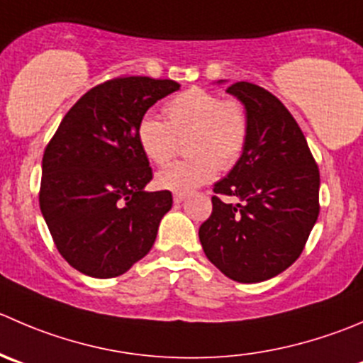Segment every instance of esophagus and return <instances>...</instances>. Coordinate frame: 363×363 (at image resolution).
Listing matches in <instances>:
<instances>
[{
  "instance_id": "esophagus-1",
  "label": "esophagus",
  "mask_w": 363,
  "mask_h": 363,
  "mask_svg": "<svg viewBox=\"0 0 363 363\" xmlns=\"http://www.w3.org/2000/svg\"><path fill=\"white\" fill-rule=\"evenodd\" d=\"M186 199V193H174V202L181 203Z\"/></svg>"
}]
</instances>
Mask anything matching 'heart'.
I'll return each mask as SVG.
<instances>
[{
	"mask_svg": "<svg viewBox=\"0 0 363 363\" xmlns=\"http://www.w3.org/2000/svg\"><path fill=\"white\" fill-rule=\"evenodd\" d=\"M167 122L154 115H143L136 128L142 152L154 164L170 163L186 140L188 160L174 163L157 174L161 189L186 193L213 181L218 168L230 170L246 149L250 121L241 101L221 99L206 88H189L172 97L163 108Z\"/></svg>",
	"mask_w": 363,
	"mask_h": 363,
	"instance_id": "obj_1",
	"label": "heart"
}]
</instances>
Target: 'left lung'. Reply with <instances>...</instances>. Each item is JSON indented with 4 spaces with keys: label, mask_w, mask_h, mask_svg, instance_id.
Listing matches in <instances>:
<instances>
[{
    "label": "left lung",
    "mask_w": 363,
    "mask_h": 363,
    "mask_svg": "<svg viewBox=\"0 0 363 363\" xmlns=\"http://www.w3.org/2000/svg\"><path fill=\"white\" fill-rule=\"evenodd\" d=\"M227 92L245 104L250 136L241 160L214 184L213 213L199 238L225 277L255 284L303 252L319 214V168L298 122L273 94L248 81Z\"/></svg>",
    "instance_id": "left-lung-1"
}]
</instances>
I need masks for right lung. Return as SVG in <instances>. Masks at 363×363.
<instances>
[{"label": "right lung", "instance_id": "1", "mask_svg": "<svg viewBox=\"0 0 363 363\" xmlns=\"http://www.w3.org/2000/svg\"><path fill=\"white\" fill-rule=\"evenodd\" d=\"M172 79L122 76L90 88L63 117L42 157V216L60 255L83 275L113 279L147 255L172 193L145 191L152 168L136 128Z\"/></svg>", "mask_w": 363, "mask_h": 363}]
</instances>
